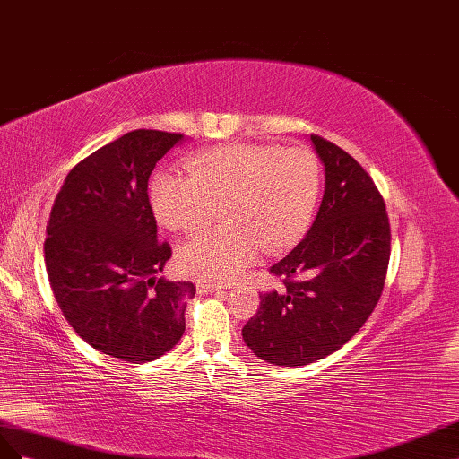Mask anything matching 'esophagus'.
Masks as SVG:
<instances>
[{"label":"esophagus","mask_w":459,"mask_h":459,"mask_svg":"<svg viewBox=\"0 0 459 459\" xmlns=\"http://www.w3.org/2000/svg\"><path fill=\"white\" fill-rule=\"evenodd\" d=\"M195 288H198L200 294H209V292H219L221 290V286L209 284V282H198V284H195Z\"/></svg>","instance_id":"1"}]
</instances>
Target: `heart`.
<instances>
[{"label": "heart", "instance_id": "heart-1", "mask_svg": "<svg viewBox=\"0 0 459 459\" xmlns=\"http://www.w3.org/2000/svg\"><path fill=\"white\" fill-rule=\"evenodd\" d=\"M188 177L160 171L150 185L155 217L167 229L194 234L222 222L178 250L177 264L192 279H238L265 252H281L304 237L316 213L321 171L307 148L229 143L188 157Z\"/></svg>", "mask_w": 459, "mask_h": 459}]
</instances>
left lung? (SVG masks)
<instances>
[{
    "label": "left lung",
    "mask_w": 459,
    "mask_h": 459,
    "mask_svg": "<svg viewBox=\"0 0 459 459\" xmlns=\"http://www.w3.org/2000/svg\"><path fill=\"white\" fill-rule=\"evenodd\" d=\"M311 143L325 167L317 217L269 269L284 286L259 296L242 329L259 359L284 368L323 359L361 329L383 294L390 259L386 207L371 177L336 143L317 134Z\"/></svg>",
    "instance_id": "obj_1"
}]
</instances>
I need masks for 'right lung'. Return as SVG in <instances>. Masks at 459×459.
Segmentation results:
<instances>
[{"label": "right lung", "mask_w": 459, "mask_h": 459, "mask_svg": "<svg viewBox=\"0 0 459 459\" xmlns=\"http://www.w3.org/2000/svg\"><path fill=\"white\" fill-rule=\"evenodd\" d=\"M185 134L138 128L82 160L51 207L44 244L51 290L84 342L146 363L185 334L192 282L157 277L171 246L157 242L148 198L155 163Z\"/></svg>", "instance_id": "right-lung-1"}]
</instances>
